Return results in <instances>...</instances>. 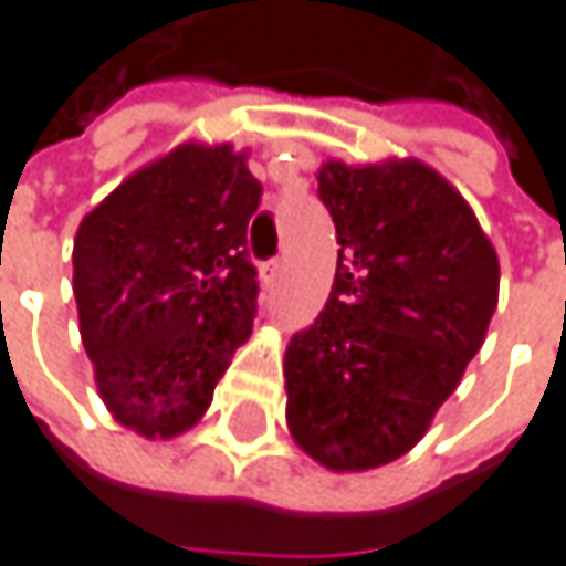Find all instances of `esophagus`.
I'll use <instances>...</instances> for the list:
<instances>
[{"label": "esophagus", "instance_id": "esophagus-1", "mask_svg": "<svg viewBox=\"0 0 566 566\" xmlns=\"http://www.w3.org/2000/svg\"><path fill=\"white\" fill-rule=\"evenodd\" d=\"M262 272H265V279H269V282H275V279H282L284 262L282 259H272V262H265V269H262Z\"/></svg>", "mask_w": 566, "mask_h": 566}]
</instances>
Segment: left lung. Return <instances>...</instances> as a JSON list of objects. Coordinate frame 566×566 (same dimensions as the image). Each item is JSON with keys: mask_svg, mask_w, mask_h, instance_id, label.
I'll list each match as a JSON object with an SVG mask.
<instances>
[{"mask_svg": "<svg viewBox=\"0 0 566 566\" xmlns=\"http://www.w3.org/2000/svg\"><path fill=\"white\" fill-rule=\"evenodd\" d=\"M317 196L337 229V275L284 354L287 429L334 472L409 452L479 354L499 259L469 202L429 167L327 164Z\"/></svg>", "mask_w": 566, "mask_h": 566, "instance_id": "left-lung-1", "label": "left lung"}]
</instances>
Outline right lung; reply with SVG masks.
<instances>
[{"instance_id":"right-lung-1","label":"right lung","mask_w":566,"mask_h":566,"mask_svg":"<svg viewBox=\"0 0 566 566\" xmlns=\"http://www.w3.org/2000/svg\"><path fill=\"white\" fill-rule=\"evenodd\" d=\"M262 182L222 147H179L134 172L74 239L81 340L114 419L147 439L189 429L249 340Z\"/></svg>"}]
</instances>
